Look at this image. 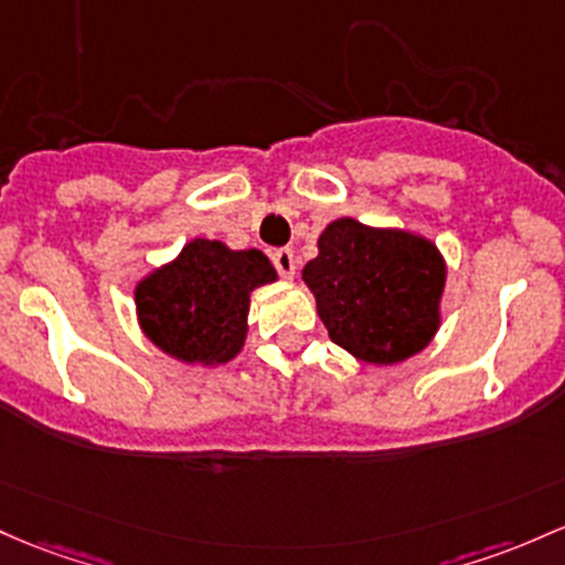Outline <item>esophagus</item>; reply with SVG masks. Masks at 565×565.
<instances>
[{
	"mask_svg": "<svg viewBox=\"0 0 565 565\" xmlns=\"http://www.w3.org/2000/svg\"><path fill=\"white\" fill-rule=\"evenodd\" d=\"M273 265H276L278 276L284 278H295V270H297V257L292 249H276L270 254Z\"/></svg>",
	"mask_w": 565,
	"mask_h": 565,
	"instance_id": "esophagus-1",
	"label": "esophagus"
}]
</instances>
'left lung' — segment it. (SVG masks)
Listing matches in <instances>:
<instances>
[{"label":"left lung","mask_w":565,"mask_h":565,"mask_svg":"<svg viewBox=\"0 0 565 565\" xmlns=\"http://www.w3.org/2000/svg\"><path fill=\"white\" fill-rule=\"evenodd\" d=\"M445 259L431 241L343 216L302 268L332 343L367 364L415 356L439 330Z\"/></svg>","instance_id":"8db88e82"}]
</instances>
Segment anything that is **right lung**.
Returning <instances> with one entry per match:
<instances>
[{
	"label": "right lung",
	"instance_id": "obj_1",
	"mask_svg": "<svg viewBox=\"0 0 565 565\" xmlns=\"http://www.w3.org/2000/svg\"><path fill=\"white\" fill-rule=\"evenodd\" d=\"M263 252L192 238L177 259L136 284V313L160 351L188 364H225L244 349L249 295L276 281Z\"/></svg>",
	"mask_w": 565,
	"mask_h": 565
}]
</instances>
